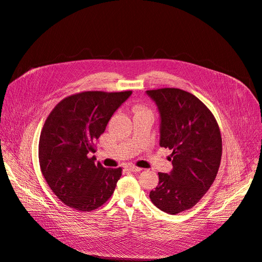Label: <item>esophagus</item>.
I'll use <instances>...</instances> for the list:
<instances>
[{
	"label": "esophagus",
	"instance_id": "obj_1",
	"mask_svg": "<svg viewBox=\"0 0 262 262\" xmlns=\"http://www.w3.org/2000/svg\"><path fill=\"white\" fill-rule=\"evenodd\" d=\"M127 169H128V171H130V172H133V173H138V172L142 171V168H139L137 166H134V165L127 166Z\"/></svg>",
	"mask_w": 262,
	"mask_h": 262
}]
</instances>
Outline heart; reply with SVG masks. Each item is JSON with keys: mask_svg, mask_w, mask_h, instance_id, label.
<instances>
[{"mask_svg": "<svg viewBox=\"0 0 262 262\" xmlns=\"http://www.w3.org/2000/svg\"><path fill=\"white\" fill-rule=\"evenodd\" d=\"M138 111H145L144 108H138Z\"/></svg>", "mask_w": 262, "mask_h": 262, "instance_id": "obj_1", "label": "heart"}]
</instances>
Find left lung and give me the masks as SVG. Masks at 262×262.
Returning a JSON list of instances; mask_svg holds the SVG:
<instances>
[{
    "instance_id": "8db88e82",
    "label": "left lung",
    "mask_w": 262,
    "mask_h": 262,
    "mask_svg": "<svg viewBox=\"0 0 262 262\" xmlns=\"http://www.w3.org/2000/svg\"><path fill=\"white\" fill-rule=\"evenodd\" d=\"M160 114V146L173 150V168L159 173L149 198L168 214L191 209L215 180L222 155L216 120L204 103L187 91L163 88L146 91Z\"/></svg>"
}]
</instances>
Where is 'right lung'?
I'll list each match as a JSON object with an SVG mask.
<instances>
[{
  "instance_id": "obj_1",
  "label": "right lung",
  "mask_w": 262,
  "mask_h": 262,
  "mask_svg": "<svg viewBox=\"0 0 262 262\" xmlns=\"http://www.w3.org/2000/svg\"><path fill=\"white\" fill-rule=\"evenodd\" d=\"M130 95L132 91H84L67 97L49 115L40 135V168L66 205L88 212L112 196L121 168L96 165L95 156H90L114 113Z\"/></svg>"
}]
</instances>
